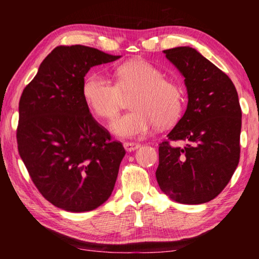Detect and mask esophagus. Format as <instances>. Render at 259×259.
Listing matches in <instances>:
<instances>
[{
	"label": "esophagus",
	"mask_w": 259,
	"mask_h": 259,
	"mask_svg": "<svg viewBox=\"0 0 259 259\" xmlns=\"http://www.w3.org/2000/svg\"><path fill=\"white\" fill-rule=\"evenodd\" d=\"M123 146H124V150L126 152H133V151L137 150V148L140 147V145H139L138 143H131V142H125L123 144Z\"/></svg>",
	"instance_id": "obj_1"
}]
</instances>
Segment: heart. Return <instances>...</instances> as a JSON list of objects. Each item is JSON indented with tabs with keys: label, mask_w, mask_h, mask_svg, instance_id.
Returning a JSON list of instances; mask_svg holds the SVG:
<instances>
[{
	"label": "heart",
	"mask_w": 259,
	"mask_h": 259,
	"mask_svg": "<svg viewBox=\"0 0 259 259\" xmlns=\"http://www.w3.org/2000/svg\"><path fill=\"white\" fill-rule=\"evenodd\" d=\"M114 83L103 74H89L83 81V98L96 115L105 120L115 116L124 97L134 111L122 114L112 122L114 134L136 138L159 128L174 125L182 115L183 91L177 83L163 78V73L146 60H130L115 71Z\"/></svg>",
	"instance_id": "b5f03b06"
}]
</instances>
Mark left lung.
Masks as SVG:
<instances>
[{
    "instance_id": "1",
    "label": "left lung",
    "mask_w": 259,
    "mask_h": 259,
    "mask_svg": "<svg viewBox=\"0 0 259 259\" xmlns=\"http://www.w3.org/2000/svg\"><path fill=\"white\" fill-rule=\"evenodd\" d=\"M185 77L186 112L159 145L155 176L179 203L211 201L231 181L240 160L241 107L226 74L190 47L164 50ZM170 141L182 144L171 147Z\"/></svg>"
}]
</instances>
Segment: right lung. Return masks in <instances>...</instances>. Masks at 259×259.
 I'll return each mask as SVG.
<instances>
[{"label":"right lung","mask_w":259,"mask_h":259,"mask_svg":"<svg viewBox=\"0 0 259 259\" xmlns=\"http://www.w3.org/2000/svg\"><path fill=\"white\" fill-rule=\"evenodd\" d=\"M119 58L85 46L57 47L21 94L19 155L38 192L66 211L98 208L115 185L125 151L91 115L82 84L91 67Z\"/></svg>","instance_id":"right-lung-1"}]
</instances>
